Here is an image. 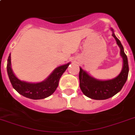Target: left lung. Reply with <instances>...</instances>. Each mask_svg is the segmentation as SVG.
Returning a JSON list of instances; mask_svg holds the SVG:
<instances>
[{
    "instance_id": "obj_1",
    "label": "left lung",
    "mask_w": 135,
    "mask_h": 135,
    "mask_svg": "<svg viewBox=\"0 0 135 135\" xmlns=\"http://www.w3.org/2000/svg\"><path fill=\"white\" fill-rule=\"evenodd\" d=\"M111 30L112 31V36L115 39L117 45L120 47V53L123 61V69L119 75L111 80H101L90 76L85 71L80 67L79 80L80 90L85 96L96 100L107 99L114 96L121 90L128 79L129 73L128 57L125 54L120 41L114 34L113 28H111Z\"/></svg>"
}]
</instances>
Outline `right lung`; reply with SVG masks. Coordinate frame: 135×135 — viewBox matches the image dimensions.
Returning a JSON list of instances; mask_svg holds the SVG:
<instances>
[{
    "label": "right lung",
    "instance_id": "right-lung-1",
    "mask_svg": "<svg viewBox=\"0 0 135 135\" xmlns=\"http://www.w3.org/2000/svg\"><path fill=\"white\" fill-rule=\"evenodd\" d=\"M69 63L56 68L47 78L40 83H28L20 80L14 74L11 68V57L7 59V71L13 88L20 94L31 99H42L54 93L59 84V80L68 68Z\"/></svg>",
    "mask_w": 135,
    "mask_h": 135
}]
</instances>
